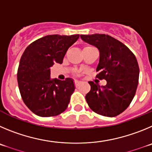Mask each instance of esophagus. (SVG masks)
I'll return each mask as SVG.
<instances>
[{
    "label": "esophagus",
    "mask_w": 152,
    "mask_h": 152,
    "mask_svg": "<svg viewBox=\"0 0 152 152\" xmlns=\"http://www.w3.org/2000/svg\"><path fill=\"white\" fill-rule=\"evenodd\" d=\"M80 84H81V82L79 81V80H76V81H75V85H76V86H79Z\"/></svg>",
    "instance_id": "34e87169"
}]
</instances>
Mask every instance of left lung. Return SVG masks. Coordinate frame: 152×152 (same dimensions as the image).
I'll return each mask as SVG.
<instances>
[{"mask_svg":"<svg viewBox=\"0 0 152 152\" xmlns=\"http://www.w3.org/2000/svg\"><path fill=\"white\" fill-rule=\"evenodd\" d=\"M80 38L99 50L97 77L107 81L104 86L88 82L91 90L86 95V102L100 115L116 117L135 96L139 76L137 60L125 45L108 35H81Z\"/></svg>","mask_w":152,"mask_h":152,"instance_id":"left-lung-1","label":"left lung"}]
</instances>
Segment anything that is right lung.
<instances>
[{
  "mask_svg": "<svg viewBox=\"0 0 152 152\" xmlns=\"http://www.w3.org/2000/svg\"><path fill=\"white\" fill-rule=\"evenodd\" d=\"M79 35H49L35 41L26 48L17 72L23 101L39 117L57 116L66 110L75 90L73 79H50V67L62 64L64 56Z\"/></svg>",
  "mask_w": 152,
  "mask_h": 152,
  "instance_id": "right-lung-1",
  "label": "right lung"
}]
</instances>
